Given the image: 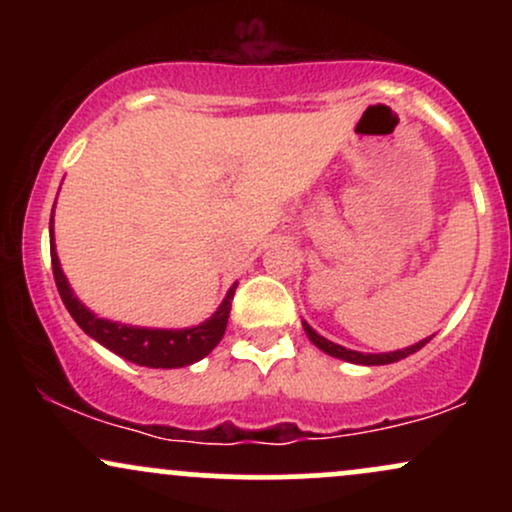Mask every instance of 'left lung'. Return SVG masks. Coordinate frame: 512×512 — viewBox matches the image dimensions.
<instances>
[{
	"instance_id": "1",
	"label": "left lung",
	"mask_w": 512,
	"mask_h": 512,
	"mask_svg": "<svg viewBox=\"0 0 512 512\" xmlns=\"http://www.w3.org/2000/svg\"><path fill=\"white\" fill-rule=\"evenodd\" d=\"M303 330L308 334V339L313 342L317 349H322L325 354H330L334 358H342V361H349V363H361V366H385V363H395V361H402V358H407L409 354H416V351L421 349V346L428 344V339H421L419 344L414 346H407V349L402 351H390V354H361V351H351V349H344V346L330 342V339L320 337L313 327L308 325V322H303Z\"/></svg>"
}]
</instances>
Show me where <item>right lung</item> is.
<instances>
[{"label": "right lung", "mask_w": 512, "mask_h": 512, "mask_svg": "<svg viewBox=\"0 0 512 512\" xmlns=\"http://www.w3.org/2000/svg\"><path fill=\"white\" fill-rule=\"evenodd\" d=\"M52 228V226H50ZM52 238V236H50ZM50 257H52V274H55L57 291H60L62 303L67 305L69 315L74 317L76 325L84 330L88 337L101 342L105 349L115 351L117 356L137 363L146 368H182L199 361L221 342L226 332L228 315H231V301L236 293V284L223 298L214 315L202 325L190 327V330H146V327H129L120 322L103 320L96 317L86 305L76 301V296L69 289L67 276L62 274L60 260L55 252V238L50 240Z\"/></svg>", "instance_id": "obj_1"}]
</instances>
